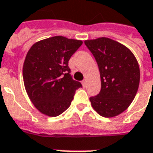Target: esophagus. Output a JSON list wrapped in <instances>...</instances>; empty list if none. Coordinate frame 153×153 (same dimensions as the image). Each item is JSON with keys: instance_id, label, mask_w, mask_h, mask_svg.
I'll return each instance as SVG.
<instances>
[{"instance_id": "obj_1", "label": "esophagus", "mask_w": 153, "mask_h": 153, "mask_svg": "<svg viewBox=\"0 0 153 153\" xmlns=\"http://www.w3.org/2000/svg\"><path fill=\"white\" fill-rule=\"evenodd\" d=\"M86 83H87V80L86 79H83V81H82V84H83V87L86 86Z\"/></svg>"}]
</instances>
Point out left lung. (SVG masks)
<instances>
[{
	"label": "left lung",
	"instance_id": "8db88e82",
	"mask_svg": "<svg viewBox=\"0 0 153 153\" xmlns=\"http://www.w3.org/2000/svg\"><path fill=\"white\" fill-rule=\"evenodd\" d=\"M84 44L96 60L101 91L90 97L92 106L103 117H113L128 108L138 91L140 70L128 48L107 38L86 40Z\"/></svg>",
	"mask_w": 153,
	"mask_h": 153
}]
</instances>
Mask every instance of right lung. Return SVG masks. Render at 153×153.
I'll return each instance as SVG.
<instances>
[{"instance_id": "right-lung-1", "label": "right lung", "mask_w": 153, "mask_h": 153, "mask_svg": "<svg viewBox=\"0 0 153 153\" xmlns=\"http://www.w3.org/2000/svg\"><path fill=\"white\" fill-rule=\"evenodd\" d=\"M83 42L62 36L33 44L23 67L25 89L36 108L57 116L69 108L74 93L82 87L70 74L69 60Z\"/></svg>"}]
</instances>
